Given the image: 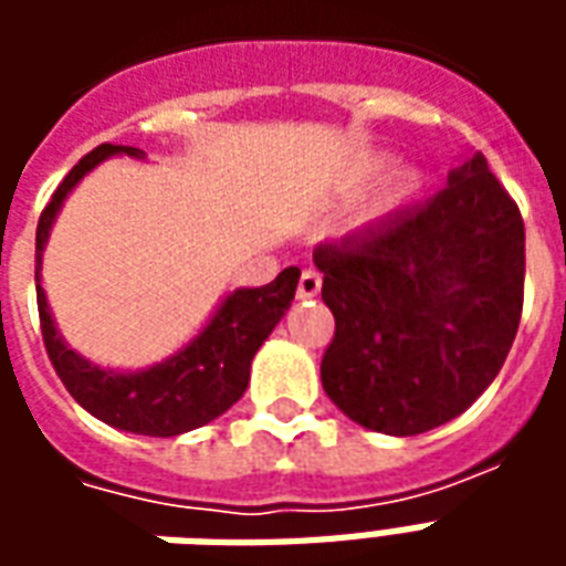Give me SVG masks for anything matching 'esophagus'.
Wrapping results in <instances>:
<instances>
[{
    "instance_id": "1",
    "label": "esophagus",
    "mask_w": 566,
    "mask_h": 566,
    "mask_svg": "<svg viewBox=\"0 0 566 566\" xmlns=\"http://www.w3.org/2000/svg\"><path fill=\"white\" fill-rule=\"evenodd\" d=\"M321 291V275L315 270H306L300 275V287H296V296L300 300H312V296H318Z\"/></svg>"
}]
</instances>
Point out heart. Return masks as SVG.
<instances>
[{
	"label": "heart",
	"instance_id": "1",
	"mask_svg": "<svg viewBox=\"0 0 566 566\" xmlns=\"http://www.w3.org/2000/svg\"><path fill=\"white\" fill-rule=\"evenodd\" d=\"M418 187V178L412 172H403L397 181H394V187L388 190V197H385V209H391L394 202H400V199H406L412 190Z\"/></svg>",
	"mask_w": 566,
	"mask_h": 566
}]
</instances>
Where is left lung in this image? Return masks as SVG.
<instances>
[{"instance_id": "left-lung-1", "label": "left lung", "mask_w": 566, "mask_h": 566, "mask_svg": "<svg viewBox=\"0 0 566 566\" xmlns=\"http://www.w3.org/2000/svg\"><path fill=\"white\" fill-rule=\"evenodd\" d=\"M336 318L321 385L355 424L416 437L497 379L522 321L524 223L473 150L449 187L315 248Z\"/></svg>"}]
</instances>
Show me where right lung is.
Listing matches in <instances>:
<instances>
[{
    "label": "right lung",
    "mask_w": 566,
    "mask_h": 566,
    "mask_svg": "<svg viewBox=\"0 0 566 566\" xmlns=\"http://www.w3.org/2000/svg\"><path fill=\"white\" fill-rule=\"evenodd\" d=\"M108 157H136L145 150L129 145H99L63 178L51 202L44 206L35 230V296L48 357L63 379L75 403L108 427L139 433V437H178L223 416L245 394L251 379V360L275 324L284 318L296 294L300 270L287 266L279 279L263 287H235L214 306L202 331L181 345L175 355L145 369L99 367L56 331L54 312L42 287V254L54 230V221L69 193L81 178L93 172Z\"/></svg>",
    "instance_id": "add662e5"
}]
</instances>
